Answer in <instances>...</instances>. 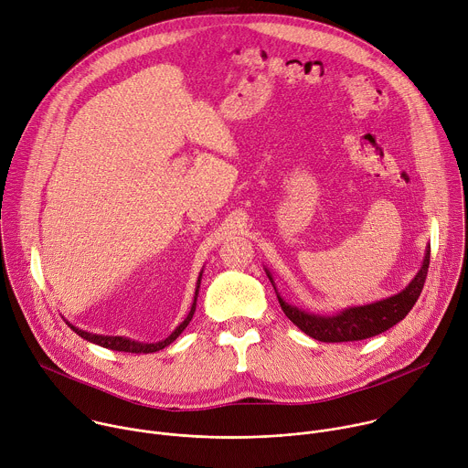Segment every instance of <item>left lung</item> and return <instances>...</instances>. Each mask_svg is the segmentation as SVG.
Wrapping results in <instances>:
<instances>
[{
  "instance_id": "left-lung-1",
  "label": "left lung",
  "mask_w": 468,
  "mask_h": 468,
  "mask_svg": "<svg viewBox=\"0 0 468 468\" xmlns=\"http://www.w3.org/2000/svg\"><path fill=\"white\" fill-rule=\"evenodd\" d=\"M428 266H430V246L426 250L420 271L417 272V276L410 282V285L404 291H399L394 296L367 303V305L346 307V309H343L339 313H333V314L311 313V311H303L296 305H291L278 292V287H276V282H274L271 271L264 269V272H266V276H269V280L278 294L283 313L294 325H298L305 333V335H309L316 341H322V343H350V341H363V339L379 335V333L387 331L399 320H404L422 292L426 274H428Z\"/></svg>"
}]
</instances>
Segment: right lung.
Instances as JSON below:
<instances>
[{"instance_id": "right-lung-1", "label": "right lung", "mask_w": 468, "mask_h": 468, "mask_svg": "<svg viewBox=\"0 0 468 468\" xmlns=\"http://www.w3.org/2000/svg\"><path fill=\"white\" fill-rule=\"evenodd\" d=\"M202 274H204V271L199 272V276H197V283H196V292H194V302H192V305H190V311H188V314L185 316V320L170 333V335L166 337V339H163V341H159V343H141V341H135V339H127V337H114V335H96V333H89V331H85V329H80V327H76L74 324H70V322H66L69 324L78 335L81 337V339H85V341H89V343H94V345H98V346H103V348H109V350H116V352H129V354H154V352H159V350H163L165 346H168V345H172L181 333H183V329L188 325V322L192 320V314H194V311H196V300H197V292H199V283H202Z\"/></svg>"}]
</instances>
